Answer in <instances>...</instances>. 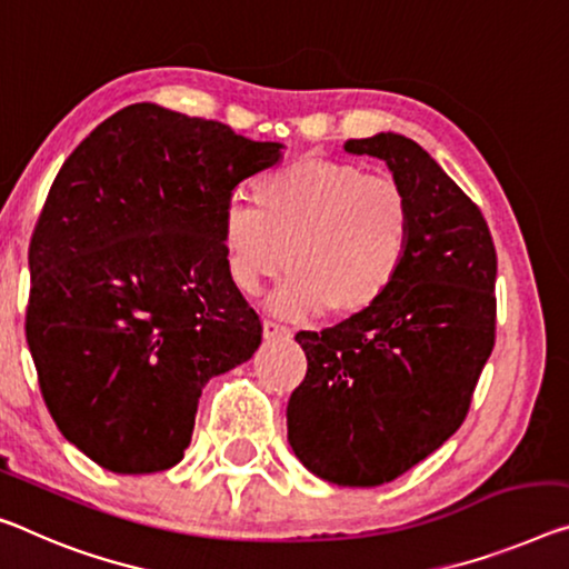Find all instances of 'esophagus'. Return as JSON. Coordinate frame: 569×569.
Wrapping results in <instances>:
<instances>
[{
	"instance_id": "obj_1",
	"label": "esophagus",
	"mask_w": 569,
	"mask_h": 569,
	"mask_svg": "<svg viewBox=\"0 0 569 569\" xmlns=\"http://www.w3.org/2000/svg\"><path fill=\"white\" fill-rule=\"evenodd\" d=\"M290 336H292V330L282 326V322H277L272 318L264 320V338L267 340H279V338H290Z\"/></svg>"
}]
</instances>
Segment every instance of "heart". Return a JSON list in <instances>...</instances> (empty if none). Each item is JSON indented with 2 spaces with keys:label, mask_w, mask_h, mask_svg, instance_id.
<instances>
[{
  "label": "heart",
  "mask_w": 569,
  "mask_h": 569,
  "mask_svg": "<svg viewBox=\"0 0 569 569\" xmlns=\"http://www.w3.org/2000/svg\"><path fill=\"white\" fill-rule=\"evenodd\" d=\"M251 203L221 221L226 272L257 295L287 267L277 312L356 318L376 308L405 269L415 233L412 203L387 174L333 157L302 154L251 180ZM291 264H286V257Z\"/></svg>",
  "instance_id": "heart-1"
}]
</instances>
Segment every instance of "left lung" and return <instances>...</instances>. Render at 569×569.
Here are the masks:
<instances>
[{
	"label": "left lung",
	"mask_w": 569,
	"mask_h": 569,
	"mask_svg": "<svg viewBox=\"0 0 569 569\" xmlns=\"http://www.w3.org/2000/svg\"><path fill=\"white\" fill-rule=\"evenodd\" d=\"M387 162L412 203L409 257L389 295L333 328L295 336L308 373L287 405V440L336 486L407 473L466 419L496 343V247L480 208L412 139H348Z\"/></svg>",
	"instance_id": "1"
}]
</instances>
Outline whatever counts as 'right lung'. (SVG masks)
Here are the masks:
<instances>
[{"label": "right lung", "mask_w": 569, "mask_h": 569, "mask_svg": "<svg viewBox=\"0 0 569 569\" xmlns=\"http://www.w3.org/2000/svg\"><path fill=\"white\" fill-rule=\"evenodd\" d=\"M279 150L132 103L52 180L28 251L24 336L52 422L111 473L180 462L208 379L259 348L261 318L226 272L221 221L233 188Z\"/></svg>", "instance_id": "add662e5"}]
</instances>
